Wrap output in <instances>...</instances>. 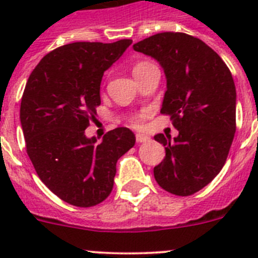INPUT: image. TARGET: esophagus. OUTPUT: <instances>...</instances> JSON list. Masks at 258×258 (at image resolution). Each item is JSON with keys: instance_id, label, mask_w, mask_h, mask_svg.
I'll use <instances>...</instances> for the list:
<instances>
[{"instance_id": "esophagus-1", "label": "esophagus", "mask_w": 258, "mask_h": 258, "mask_svg": "<svg viewBox=\"0 0 258 258\" xmlns=\"http://www.w3.org/2000/svg\"><path fill=\"white\" fill-rule=\"evenodd\" d=\"M136 141H137V143L150 142V137L145 136V134H137V136H136Z\"/></svg>"}]
</instances>
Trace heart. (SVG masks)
Masks as SVG:
<instances>
[{
  "label": "heart",
  "mask_w": 258,
  "mask_h": 258,
  "mask_svg": "<svg viewBox=\"0 0 258 258\" xmlns=\"http://www.w3.org/2000/svg\"><path fill=\"white\" fill-rule=\"evenodd\" d=\"M150 66H152V64L151 63H149V61H140V63H137L133 68V75H136V74H138V72H141V71L146 70V68L150 67ZM143 118H145V115H143V113H138V115L132 116L131 121H132V124L137 125V126H140V125L143 122Z\"/></svg>",
  "instance_id": "heart-1"
}]
</instances>
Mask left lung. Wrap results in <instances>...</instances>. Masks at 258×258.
I'll use <instances>...</instances> for the list:
<instances>
[{"mask_svg":"<svg viewBox=\"0 0 258 258\" xmlns=\"http://www.w3.org/2000/svg\"><path fill=\"white\" fill-rule=\"evenodd\" d=\"M156 59L166 76L160 112L178 136L157 134L165 157L154 168L161 188L178 197L198 192L221 172L236 131V92L217 52L194 36L163 32L133 45Z\"/></svg>","mask_w":258,"mask_h":258,"instance_id":"left-lung-1","label":"left lung"}]
</instances>
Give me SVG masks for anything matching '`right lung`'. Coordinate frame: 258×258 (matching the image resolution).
I'll return each instance as SVG.
<instances>
[{
  "mask_svg": "<svg viewBox=\"0 0 258 258\" xmlns=\"http://www.w3.org/2000/svg\"><path fill=\"white\" fill-rule=\"evenodd\" d=\"M132 42L63 45L41 59L27 81L20 103L27 154L41 181L71 206L88 208L107 199L116 163L136 143L127 127L107 132L101 143L85 136L101 104L104 71Z\"/></svg>",
  "mask_w": 258,
  "mask_h": 258,
  "instance_id": "right-lung-1",
  "label": "right lung"
}]
</instances>
